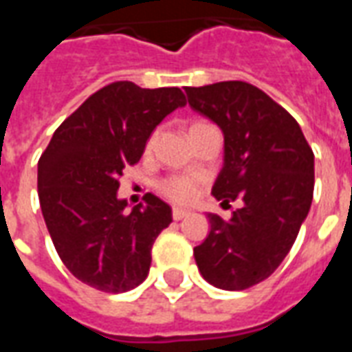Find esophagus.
I'll return each instance as SVG.
<instances>
[{
	"label": "esophagus",
	"mask_w": 352,
	"mask_h": 352,
	"mask_svg": "<svg viewBox=\"0 0 352 352\" xmlns=\"http://www.w3.org/2000/svg\"><path fill=\"white\" fill-rule=\"evenodd\" d=\"M188 214H190L188 209H183V207H173V219H175V221H181V219L188 217Z\"/></svg>",
	"instance_id": "1"
}]
</instances>
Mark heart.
<instances>
[{"instance_id":"obj_1","label":"heart","mask_w":352,"mask_h":352,"mask_svg":"<svg viewBox=\"0 0 352 352\" xmlns=\"http://www.w3.org/2000/svg\"><path fill=\"white\" fill-rule=\"evenodd\" d=\"M198 126V124H194ZM162 192L175 201H190L196 196V184L186 177H173L162 183Z\"/></svg>"}]
</instances>
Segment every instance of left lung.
Masks as SVG:
<instances>
[{"instance_id":"1","label":"left lung","mask_w":352,"mask_h":352,"mask_svg":"<svg viewBox=\"0 0 352 352\" xmlns=\"http://www.w3.org/2000/svg\"><path fill=\"white\" fill-rule=\"evenodd\" d=\"M184 90L224 135L211 194L222 204L241 199L230 221L207 213L211 230L194 258L213 287L245 290L267 279L294 245L313 201L315 156L300 124L260 88L224 80Z\"/></svg>"}]
</instances>
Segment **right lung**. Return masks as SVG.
Segmentation results:
<instances>
[{
	"label": "right lung",
	"mask_w": 352,
	"mask_h": 352,
	"mask_svg": "<svg viewBox=\"0 0 352 352\" xmlns=\"http://www.w3.org/2000/svg\"><path fill=\"white\" fill-rule=\"evenodd\" d=\"M184 105L175 87L113 82L67 116L41 154L43 219L65 267L88 287L118 294L146 279L154 239L173 221L171 207L146 194L128 213L118 179L138 164L154 128Z\"/></svg>",
	"instance_id": "add662e5"
}]
</instances>
